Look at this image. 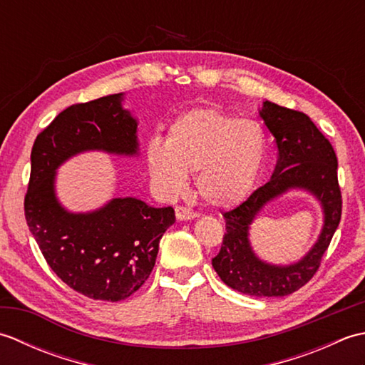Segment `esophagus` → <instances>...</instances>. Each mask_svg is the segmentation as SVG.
I'll list each match as a JSON object with an SVG mask.
<instances>
[{
  "mask_svg": "<svg viewBox=\"0 0 365 365\" xmlns=\"http://www.w3.org/2000/svg\"><path fill=\"white\" fill-rule=\"evenodd\" d=\"M175 218L178 221H188V220H195L197 218V213L190 210L187 207H175Z\"/></svg>",
  "mask_w": 365,
  "mask_h": 365,
  "instance_id": "34e87169",
  "label": "esophagus"
}]
</instances>
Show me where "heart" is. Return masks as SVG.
<instances>
[{"mask_svg": "<svg viewBox=\"0 0 365 365\" xmlns=\"http://www.w3.org/2000/svg\"><path fill=\"white\" fill-rule=\"evenodd\" d=\"M268 136L257 120H240L216 108H197L170 123L165 143L152 139L145 161L153 183L168 197L187 190L196 173L199 196L218 208L250 195L265 165Z\"/></svg>", "mask_w": 365, "mask_h": 365, "instance_id": "obj_1", "label": "heart"}]
</instances>
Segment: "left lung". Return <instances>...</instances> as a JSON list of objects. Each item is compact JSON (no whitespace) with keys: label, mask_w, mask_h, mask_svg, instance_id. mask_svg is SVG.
I'll return each mask as SVG.
<instances>
[{"label":"left lung","mask_w":365,"mask_h":365,"mask_svg":"<svg viewBox=\"0 0 365 365\" xmlns=\"http://www.w3.org/2000/svg\"><path fill=\"white\" fill-rule=\"evenodd\" d=\"M259 114L274 136L277 165L268 183L255 190L242 205L224 213L226 232L212 265L221 281L240 293L285 297L311 281L340 222L342 196L337 182V157L331 143L304 113L265 100ZM292 189L306 190L319 200L324 226L314 246L299 261L276 266L255 254L249 229L265 205Z\"/></svg>","instance_id":"1"}]
</instances>
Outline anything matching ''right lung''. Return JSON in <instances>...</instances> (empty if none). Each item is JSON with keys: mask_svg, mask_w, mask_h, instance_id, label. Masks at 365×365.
Wrapping results in <instances>:
<instances>
[{"mask_svg": "<svg viewBox=\"0 0 365 365\" xmlns=\"http://www.w3.org/2000/svg\"><path fill=\"white\" fill-rule=\"evenodd\" d=\"M125 94L68 106L36 138L25 216L50 268L84 297L120 301L150 276L163 234L175 222L173 207L118 197L92 212H71L56 195V173L84 152L139 157L138 119Z\"/></svg>", "mask_w": 365, "mask_h": 365, "instance_id": "right-lung-1", "label": "right lung"}]
</instances>
